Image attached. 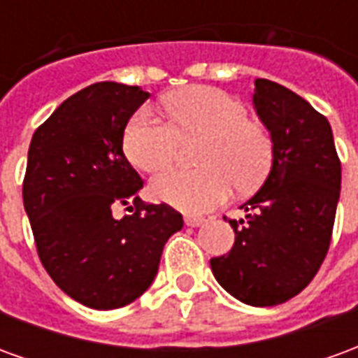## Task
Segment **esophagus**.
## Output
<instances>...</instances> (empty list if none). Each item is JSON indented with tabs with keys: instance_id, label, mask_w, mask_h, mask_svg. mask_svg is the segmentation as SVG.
<instances>
[{
	"instance_id": "1",
	"label": "esophagus",
	"mask_w": 358,
	"mask_h": 358,
	"mask_svg": "<svg viewBox=\"0 0 358 358\" xmlns=\"http://www.w3.org/2000/svg\"><path fill=\"white\" fill-rule=\"evenodd\" d=\"M184 222H186V226L197 228V226H201L203 222H205V218H203V217H192V215H187V217L184 218Z\"/></svg>"
}]
</instances>
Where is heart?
I'll list each match as a JSON object with an SVG mask.
<instances>
[{
  "label": "heart",
  "instance_id": "b5f03b06",
  "mask_svg": "<svg viewBox=\"0 0 358 358\" xmlns=\"http://www.w3.org/2000/svg\"><path fill=\"white\" fill-rule=\"evenodd\" d=\"M169 122L149 109L134 115L124 128L128 161L145 172L166 169L180 141L203 138L197 153L201 169H172L151 182L159 201L189 213H203L240 192L261 186L274 161V143L263 124L248 118L245 105L222 90L195 86L163 101Z\"/></svg>",
  "mask_w": 358,
  "mask_h": 358
}]
</instances>
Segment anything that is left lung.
<instances>
[{"label": "left lung", "instance_id": "obj_1", "mask_svg": "<svg viewBox=\"0 0 358 358\" xmlns=\"http://www.w3.org/2000/svg\"><path fill=\"white\" fill-rule=\"evenodd\" d=\"M253 103L272 136V171L241 205L245 218H228L234 248L213 257L210 270L241 303L272 307L303 292L326 259L341 163L328 118L301 95L257 78Z\"/></svg>", "mask_w": 358, "mask_h": 358}]
</instances>
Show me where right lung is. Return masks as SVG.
Segmentation results:
<instances>
[{
  "mask_svg": "<svg viewBox=\"0 0 358 358\" xmlns=\"http://www.w3.org/2000/svg\"><path fill=\"white\" fill-rule=\"evenodd\" d=\"M149 97L140 86L97 82L53 110L32 136L22 201L51 280L86 307H124L148 289L164 243L184 220L166 203L141 201L143 180L122 136ZM124 204L132 215L114 217Z\"/></svg>",
  "mask_w": 358,
  "mask_h": 358,
  "instance_id": "add662e5",
  "label": "right lung"
}]
</instances>
